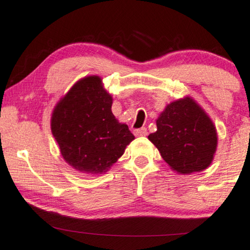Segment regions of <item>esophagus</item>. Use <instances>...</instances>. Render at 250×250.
<instances>
[{
	"label": "esophagus",
	"instance_id": "34e87169",
	"mask_svg": "<svg viewBox=\"0 0 250 250\" xmlns=\"http://www.w3.org/2000/svg\"><path fill=\"white\" fill-rule=\"evenodd\" d=\"M146 134H148V132H146V127H141V128L134 129V135L135 136H145Z\"/></svg>",
	"mask_w": 250,
	"mask_h": 250
}]
</instances>
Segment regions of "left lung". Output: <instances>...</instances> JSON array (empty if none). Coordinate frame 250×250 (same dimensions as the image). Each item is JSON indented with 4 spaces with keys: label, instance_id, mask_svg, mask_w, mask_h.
<instances>
[{
    "label": "left lung",
    "instance_id": "8db88e82",
    "mask_svg": "<svg viewBox=\"0 0 250 250\" xmlns=\"http://www.w3.org/2000/svg\"><path fill=\"white\" fill-rule=\"evenodd\" d=\"M148 139L164 160L181 174L207 168L217 146L214 124L190 98L167 105L157 119V131Z\"/></svg>",
    "mask_w": 250,
    "mask_h": 250
}]
</instances>
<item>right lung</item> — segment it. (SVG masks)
Instances as JSON below:
<instances>
[{"instance_id":"right-lung-1","label":"right lung","mask_w":250,"mask_h":250,"mask_svg":"<svg viewBox=\"0 0 250 250\" xmlns=\"http://www.w3.org/2000/svg\"><path fill=\"white\" fill-rule=\"evenodd\" d=\"M112 99L101 78H83L54 109L52 134L63 159L83 173L105 172L125 151L134 135L111 112Z\"/></svg>"}]
</instances>
